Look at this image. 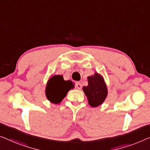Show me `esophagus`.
Segmentation results:
<instances>
[{
  "mask_svg": "<svg viewBox=\"0 0 150 150\" xmlns=\"http://www.w3.org/2000/svg\"><path fill=\"white\" fill-rule=\"evenodd\" d=\"M75 87H76V88L78 89H81L82 88V85L80 82H77L75 84Z\"/></svg>",
  "mask_w": 150,
  "mask_h": 150,
  "instance_id": "esophagus-1",
  "label": "esophagus"
}]
</instances>
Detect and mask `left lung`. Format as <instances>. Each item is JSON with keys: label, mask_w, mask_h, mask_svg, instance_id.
Returning <instances> with one entry per match:
<instances>
[{"label": "left lung", "mask_w": 150, "mask_h": 150, "mask_svg": "<svg viewBox=\"0 0 150 150\" xmlns=\"http://www.w3.org/2000/svg\"><path fill=\"white\" fill-rule=\"evenodd\" d=\"M90 106L96 107L103 103L107 96V88L103 78L98 73L88 77V86L83 88Z\"/></svg>", "instance_id": "left-lung-1"}]
</instances>
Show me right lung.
I'll list each match as a JSON object with an SVG mask.
<instances>
[{
	"label": "right lung",
	"instance_id": "1",
	"mask_svg": "<svg viewBox=\"0 0 150 150\" xmlns=\"http://www.w3.org/2000/svg\"><path fill=\"white\" fill-rule=\"evenodd\" d=\"M74 88L71 81H64L61 75H54L51 77L47 83L46 97L51 102L59 104L66 96L71 89Z\"/></svg>",
	"mask_w": 150,
	"mask_h": 150
}]
</instances>
